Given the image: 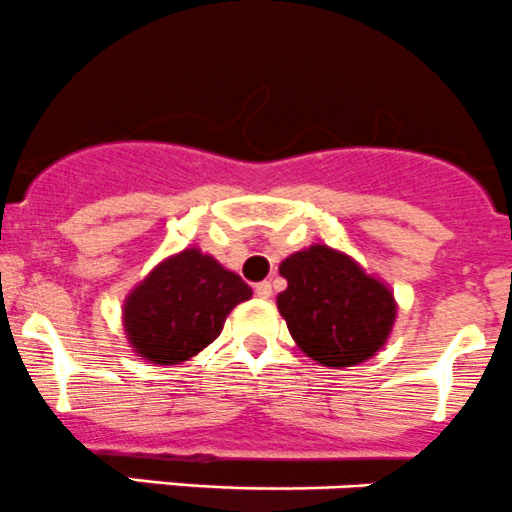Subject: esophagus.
<instances>
[{"mask_svg": "<svg viewBox=\"0 0 512 512\" xmlns=\"http://www.w3.org/2000/svg\"><path fill=\"white\" fill-rule=\"evenodd\" d=\"M255 295L257 297H260V300H267V297H270L272 295V285H270V282H257V285H255Z\"/></svg>", "mask_w": 512, "mask_h": 512, "instance_id": "esophagus-1", "label": "esophagus"}]
</instances>
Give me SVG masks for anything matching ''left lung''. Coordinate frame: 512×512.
Wrapping results in <instances>:
<instances>
[{"label": "left lung", "instance_id": "8db88e82", "mask_svg": "<svg viewBox=\"0 0 512 512\" xmlns=\"http://www.w3.org/2000/svg\"><path fill=\"white\" fill-rule=\"evenodd\" d=\"M280 275L287 290L277 295V310L307 357L340 370L385 345L398 305L352 257L312 245L282 260Z\"/></svg>", "mask_w": 512, "mask_h": 512}]
</instances>
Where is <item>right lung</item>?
Instances as JSON below:
<instances>
[{
  "label": "right lung",
  "instance_id": "1",
  "mask_svg": "<svg viewBox=\"0 0 512 512\" xmlns=\"http://www.w3.org/2000/svg\"><path fill=\"white\" fill-rule=\"evenodd\" d=\"M250 297L240 275L190 247L160 262L127 295V340L155 365H180L217 340L232 307Z\"/></svg>",
  "mask_w": 512,
  "mask_h": 512
}]
</instances>
